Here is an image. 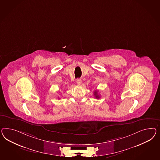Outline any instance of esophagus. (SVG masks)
<instances>
[{
	"mask_svg": "<svg viewBox=\"0 0 160 160\" xmlns=\"http://www.w3.org/2000/svg\"><path fill=\"white\" fill-rule=\"evenodd\" d=\"M76 82H77L78 85H81L82 83V80L81 79H80V78H78L76 80Z\"/></svg>",
	"mask_w": 160,
	"mask_h": 160,
	"instance_id": "obj_1",
	"label": "esophagus"
}]
</instances>
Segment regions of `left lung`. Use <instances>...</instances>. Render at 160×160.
Returning a JSON list of instances; mask_svg holds the SVG:
<instances>
[{
  "label": "left lung",
  "instance_id": "left-lung-1",
  "mask_svg": "<svg viewBox=\"0 0 160 160\" xmlns=\"http://www.w3.org/2000/svg\"><path fill=\"white\" fill-rule=\"evenodd\" d=\"M94 94L95 95V98H99V96L98 95V94H97V91H94Z\"/></svg>",
  "mask_w": 160,
  "mask_h": 160
}]
</instances>
